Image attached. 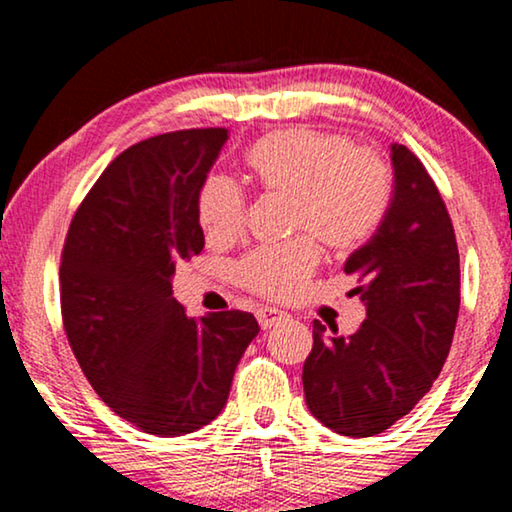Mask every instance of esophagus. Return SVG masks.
I'll return each instance as SVG.
<instances>
[{
	"label": "esophagus",
	"instance_id": "esophagus-1",
	"mask_svg": "<svg viewBox=\"0 0 512 512\" xmlns=\"http://www.w3.org/2000/svg\"><path fill=\"white\" fill-rule=\"evenodd\" d=\"M284 319L286 314L282 310H275V307H261V310H258V324H261L263 331L279 326Z\"/></svg>",
	"mask_w": 512,
	"mask_h": 512
}]
</instances>
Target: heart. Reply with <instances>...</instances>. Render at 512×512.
<instances>
[{"mask_svg": "<svg viewBox=\"0 0 512 512\" xmlns=\"http://www.w3.org/2000/svg\"><path fill=\"white\" fill-rule=\"evenodd\" d=\"M258 186L291 198L296 240L261 247L237 265V282L256 296L286 300L303 289L321 261L314 236L335 254L363 247L391 205V172L380 153L356 149L338 132L286 128L258 139L247 153ZM244 191L226 177H209L198 195V221L209 240L240 235Z\"/></svg>", "mask_w": 512, "mask_h": 512, "instance_id": "b5f03b06", "label": "heart"}]
</instances>
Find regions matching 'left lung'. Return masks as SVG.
Returning <instances> with one entry per match:
<instances>
[{"mask_svg":"<svg viewBox=\"0 0 512 512\" xmlns=\"http://www.w3.org/2000/svg\"><path fill=\"white\" fill-rule=\"evenodd\" d=\"M394 195L382 226L347 258L366 303L354 335L314 321L303 366L307 408L342 436L368 438L408 415L433 387L459 317V249L452 219L415 153L391 146Z\"/></svg>","mask_w":512,"mask_h":512,"instance_id":"8db88e82","label":"left lung"}]
</instances>
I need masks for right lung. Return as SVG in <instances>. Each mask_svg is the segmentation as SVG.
I'll return each mask as SVG.
<instances>
[{"label":"right lung","instance_id":"right-lung-1","mask_svg":"<svg viewBox=\"0 0 512 512\" xmlns=\"http://www.w3.org/2000/svg\"><path fill=\"white\" fill-rule=\"evenodd\" d=\"M226 128L144 139L95 181L60 256L69 347L97 396L144 433L184 436L228 401L251 312L191 319L172 296L174 268L205 247L198 195Z\"/></svg>","mask_w":512,"mask_h":512}]
</instances>
